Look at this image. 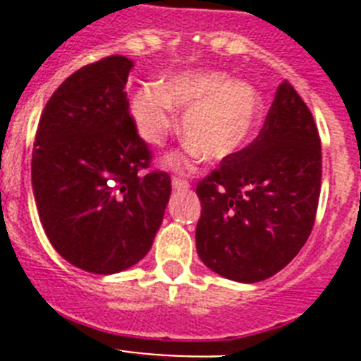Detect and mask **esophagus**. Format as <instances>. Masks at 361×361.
<instances>
[{
  "instance_id": "obj_1",
  "label": "esophagus",
  "mask_w": 361,
  "mask_h": 361,
  "mask_svg": "<svg viewBox=\"0 0 361 361\" xmlns=\"http://www.w3.org/2000/svg\"><path fill=\"white\" fill-rule=\"evenodd\" d=\"M171 184H173L175 190H188V188H190V180L184 177H178V175H175V177L171 178Z\"/></svg>"
}]
</instances>
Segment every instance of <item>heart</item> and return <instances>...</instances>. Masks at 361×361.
<instances>
[{"label":"heart","mask_w":361,"mask_h":361,"mask_svg":"<svg viewBox=\"0 0 361 361\" xmlns=\"http://www.w3.org/2000/svg\"><path fill=\"white\" fill-rule=\"evenodd\" d=\"M175 108L186 110L183 132L190 145L170 162L183 166L204 155L224 161L244 149L260 123L262 99L250 85L231 81L226 73H178L133 95L132 117L139 135L149 145H162L177 128Z\"/></svg>","instance_id":"obj_1"}]
</instances>
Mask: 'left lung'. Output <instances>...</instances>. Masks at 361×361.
Wrapping results in <instances>:
<instances>
[{"instance_id":"8db88e82","label":"left lung","mask_w":361,"mask_h":361,"mask_svg":"<svg viewBox=\"0 0 361 361\" xmlns=\"http://www.w3.org/2000/svg\"><path fill=\"white\" fill-rule=\"evenodd\" d=\"M320 186L317 123L295 88L282 82L255 141L197 184L200 260L237 282L273 276L307 242Z\"/></svg>"}]
</instances>
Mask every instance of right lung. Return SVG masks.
<instances>
[{
    "instance_id": "1",
    "label": "right lung",
    "mask_w": 361,
    "mask_h": 361,
    "mask_svg": "<svg viewBox=\"0 0 361 361\" xmlns=\"http://www.w3.org/2000/svg\"><path fill=\"white\" fill-rule=\"evenodd\" d=\"M133 61L106 56L59 85L41 114L32 188L54 250L95 275L128 269L149 251L171 193L137 133L126 82Z\"/></svg>"
}]
</instances>
